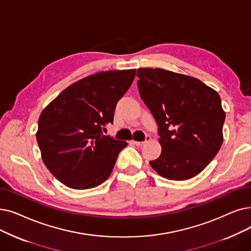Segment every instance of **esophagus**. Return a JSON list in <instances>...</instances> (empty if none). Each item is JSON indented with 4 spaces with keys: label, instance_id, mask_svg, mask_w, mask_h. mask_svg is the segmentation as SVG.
<instances>
[{
    "label": "esophagus",
    "instance_id": "esophagus-1",
    "mask_svg": "<svg viewBox=\"0 0 251 251\" xmlns=\"http://www.w3.org/2000/svg\"><path fill=\"white\" fill-rule=\"evenodd\" d=\"M151 136L150 135H147L146 136V139L144 140V141H136V140H132V144L133 145H135V146H145V145H147L148 143H150L151 141Z\"/></svg>",
    "mask_w": 251,
    "mask_h": 251
}]
</instances>
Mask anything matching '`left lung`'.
I'll use <instances>...</instances> for the list:
<instances>
[{
    "instance_id": "8db88e82",
    "label": "left lung",
    "mask_w": 251,
    "mask_h": 251,
    "mask_svg": "<svg viewBox=\"0 0 251 251\" xmlns=\"http://www.w3.org/2000/svg\"><path fill=\"white\" fill-rule=\"evenodd\" d=\"M138 92L155 118L161 155L150 164L161 176L186 180L199 174L223 144L221 97L200 80L163 69H138Z\"/></svg>"
}]
</instances>
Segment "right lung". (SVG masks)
<instances>
[{
  "mask_svg": "<svg viewBox=\"0 0 251 251\" xmlns=\"http://www.w3.org/2000/svg\"><path fill=\"white\" fill-rule=\"evenodd\" d=\"M136 70L88 75L64 89L42 112L37 141L48 170L65 186H100L113 171L126 141L104 135L117 102L129 89Z\"/></svg>",
  "mask_w": 251,
  "mask_h": 251,
  "instance_id": "1",
  "label": "right lung"
}]
</instances>
